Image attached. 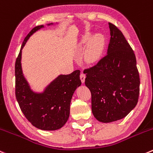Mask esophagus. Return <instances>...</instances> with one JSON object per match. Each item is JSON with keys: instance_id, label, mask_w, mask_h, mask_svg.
<instances>
[{"instance_id": "esophagus-1", "label": "esophagus", "mask_w": 153, "mask_h": 153, "mask_svg": "<svg viewBox=\"0 0 153 153\" xmlns=\"http://www.w3.org/2000/svg\"><path fill=\"white\" fill-rule=\"evenodd\" d=\"M85 78H86L85 74L83 73V72H81V75H80V78H81V82H82V83H84V81H85Z\"/></svg>"}]
</instances>
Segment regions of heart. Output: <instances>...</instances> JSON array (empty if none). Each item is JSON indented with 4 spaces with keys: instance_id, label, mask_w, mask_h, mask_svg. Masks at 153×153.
Here are the masks:
<instances>
[{
    "instance_id": "b5f03b06",
    "label": "heart",
    "mask_w": 153,
    "mask_h": 153,
    "mask_svg": "<svg viewBox=\"0 0 153 153\" xmlns=\"http://www.w3.org/2000/svg\"><path fill=\"white\" fill-rule=\"evenodd\" d=\"M90 40V36H85L83 38L82 43L87 44ZM105 40L102 35L94 36L89 42L87 48L84 53V58L88 63H93L99 60L103 51Z\"/></svg>"
}]
</instances>
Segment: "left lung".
I'll return each instance as SVG.
<instances>
[{"label": "left lung", "instance_id": "8db88e82", "mask_svg": "<svg viewBox=\"0 0 153 153\" xmlns=\"http://www.w3.org/2000/svg\"><path fill=\"white\" fill-rule=\"evenodd\" d=\"M108 54L85 69V85L91 93L92 112L96 120L111 123L126 117L138 102L140 76L135 54L123 34L109 22Z\"/></svg>", "mask_w": 153, "mask_h": 153}]
</instances>
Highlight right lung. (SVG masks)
Segmentation results:
<instances>
[{
    "instance_id": "obj_1",
    "label": "right lung",
    "mask_w": 153,
    "mask_h": 153,
    "mask_svg": "<svg viewBox=\"0 0 153 153\" xmlns=\"http://www.w3.org/2000/svg\"><path fill=\"white\" fill-rule=\"evenodd\" d=\"M51 25V24H50ZM43 25L33 28L25 37L15 64L16 97L21 111L33 126L42 130L53 131L60 128L69 117L70 102L77 87L81 86L80 70L69 75H60L42 93L32 92L22 75V50L29 37Z\"/></svg>"
}]
</instances>
